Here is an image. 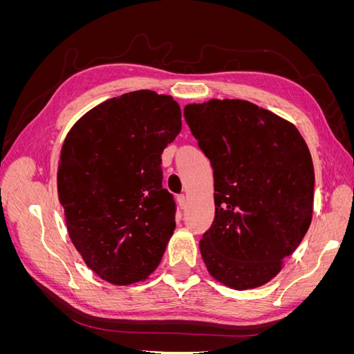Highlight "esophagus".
<instances>
[{
	"label": "esophagus",
	"instance_id": "obj_1",
	"mask_svg": "<svg viewBox=\"0 0 354 354\" xmlns=\"http://www.w3.org/2000/svg\"><path fill=\"white\" fill-rule=\"evenodd\" d=\"M177 203H178V207H180L181 209H185V208H186V203H187L186 196H185V195H178V196H177Z\"/></svg>",
	"mask_w": 354,
	"mask_h": 354
}]
</instances>
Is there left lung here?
I'll return each mask as SVG.
<instances>
[{"label": "left lung", "instance_id": "obj_1", "mask_svg": "<svg viewBox=\"0 0 354 354\" xmlns=\"http://www.w3.org/2000/svg\"><path fill=\"white\" fill-rule=\"evenodd\" d=\"M185 118L214 169L216 217L199 242L214 279L270 282L308 230L315 168L297 127L239 99L190 103Z\"/></svg>", "mask_w": 354, "mask_h": 354}]
</instances>
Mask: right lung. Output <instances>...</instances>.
<instances>
[{
  "label": "right lung",
  "mask_w": 354,
  "mask_h": 354,
  "mask_svg": "<svg viewBox=\"0 0 354 354\" xmlns=\"http://www.w3.org/2000/svg\"><path fill=\"white\" fill-rule=\"evenodd\" d=\"M180 131L178 103L138 90L97 104L66 134L59 201L73 246L103 281L143 282L160 263L176 229L160 155Z\"/></svg>",
  "instance_id": "obj_1"
}]
</instances>
